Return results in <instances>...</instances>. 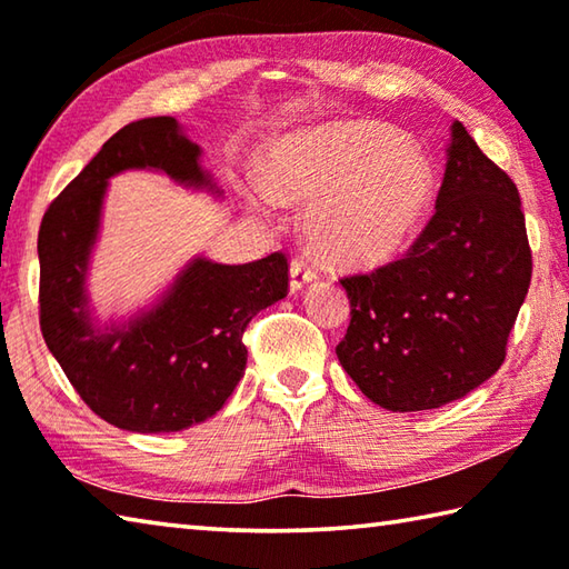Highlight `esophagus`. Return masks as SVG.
<instances>
[{"instance_id": "obj_1", "label": "esophagus", "mask_w": 569, "mask_h": 569, "mask_svg": "<svg viewBox=\"0 0 569 569\" xmlns=\"http://www.w3.org/2000/svg\"><path fill=\"white\" fill-rule=\"evenodd\" d=\"M317 279V267L312 264V259L307 257H295L292 264H290V284L292 290H300L307 282H312Z\"/></svg>"}]
</instances>
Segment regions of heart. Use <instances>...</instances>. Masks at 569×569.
<instances>
[{
	"label": "heart",
	"instance_id": "obj_1",
	"mask_svg": "<svg viewBox=\"0 0 569 569\" xmlns=\"http://www.w3.org/2000/svg\"><path fill=\"white\" fill-rule=\"evenodd\" d=\"M277 202L305 204V232L337 264L390 259L432 199L425 149L380 124H337L279 139L262 162Z\"/></svg>",
	"mask_w": 569,
	"mask_h": 569
}]
</instances>
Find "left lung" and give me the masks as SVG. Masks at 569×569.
<instances>
[{
  "label": "left lung",
  "mask_w": 569,
  "mask_h": 569,
  "mask_svg": "<svg viewBox=\"0 0 569 569\" xmlns=\"http://www.w3.org/2000/svg\"><path fill=\"white\" fill-rule=\"evenodd\" d=\"M530 279L520 192L455 122L420 237L395 262L340 279L352 320L337 357L385 410L460 400L500 370Z\"/></svg>",
  "instance_id": "left-lung-1"
}]
</instances>
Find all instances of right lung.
I'll list each match as a JSON object with an SVG mask.
<instances>
[{
  "label": "right lung",
  "instance_id": "add662e5",
  "mask_svg": "<svg viewBox=\"0 0 569 569\" xmlns=\"http://www.w3.org/2000/svg\"><path fill=\"white\" fill-rule=\"evenodd\" d=\"M199 154L174 117L139 119L107 139L39 227L44 342L89 410L119 430L179 432L222 410L244 375L247 325L290 290L282 252L249 264L197 257L149 312L104 332L92 325L84 277L107 179L159 169L182 184L214 189Z\"/></svg>",
  "mask_w": 569,
  "mask_h": 569
}]
</instances>
